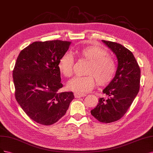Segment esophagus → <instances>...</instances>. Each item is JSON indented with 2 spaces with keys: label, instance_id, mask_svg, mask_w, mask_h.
Returning a JSON list of instances; mask_svg holds the SVG:
<instances>
[{
  "label": "esophagus",
  "instance_id": "1",
  "mask_svg": "<svg viewBox=\"0 0 153 153\" xmlns=\"http://www.w3.org/2000/svg\"><path fill=\"white\" fill-rule=\"evenodd\" d=\"M86 96V94H84V93H74V97L75 98H81L84 97Z\"/></svg>",
  "mask_w": 153,
  "mask_h": 153
}]
</instances>
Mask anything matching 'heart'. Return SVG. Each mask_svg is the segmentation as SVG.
<instances>
[{
    "label": "heart",
    "mask_w": 153,
    "mask_h": 153,
    "mask_svg": "<svg viewBox=\"0 0 153 153\" xmlns=\"http://www.w3.org/2000/svg\"><path fill=\"white\" fill-rule=\"evenodd\" d=\"M75 55L90 62L86 71L87 76H76L67 83L68 89L76 93H86L91 90L98 81L99 85L105 86L114 78L116 72L114 60L107 56L104 49L88 46L76 49ZM58 68L61 74L67 77L73 74L74 58L69 53H65L58 61Z\"/></svg>",
    "instance_id": "b5f03b06"
}]
</instances>
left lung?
I'll return each mask as SVG.
<instances>
[{
	"label": "left lung",
	"mask_w": 153,
	"mask_h": 153,
	"mask_svg": "<svg viewBox=\"0 0 153 153\" xmlns=\"http://www.w3.org/2000/svg\"><path fill=\"white\" fill-rule=\"evenodd\" d=\"M117 59L114 77L102 91L109 98H100L98 105L91 111L100 122L109 123L121 118L139 91L140 70L133 53L121 44L102 40Z\"/></svg>",
	"instance_id": "obj_1"
}]
</instances>
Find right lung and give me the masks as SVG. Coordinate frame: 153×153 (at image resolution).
Wrapping results in <instances>:
<instances>
[{
	"label": "right lung",
	"mask_w": 153,
	"mask_h": 153,
	"mask_svg": "<svg viewBox=\"0 0 153 153\" xmlns=\"http://www.w3.org/2000/svg\"><path fill=\"white\" fill-rule=\"evenodd\" d=\"M71 42L60 40L34 42L20 52L13 77L15 97L27 115L43 125H51L65 114L74 98L73 93L61 92L60 57Z\"/></svg>",
	"instance_id": "obj_1"
}]
</instances>
